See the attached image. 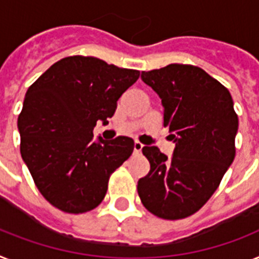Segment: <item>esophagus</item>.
Segmentation results:
<instances>
[{
  "instance_id": "esophagus-1",
  "label": "esophagus",
  "mask_w": 259,
  "mask_h": 259,
  "mask_svg": "<svg viewBox=\"0 0 259 259\" xmlns=\"http://www.w3.org/2000/svg\"><path fill=\"white\" fill-rule=\"evenodd\" d=\"M143 147H144V145H143L140 142H135V144H134L135 153H140V152H142Z\"/></svg>"
}]
</instances>
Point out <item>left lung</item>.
Returning a JSON list of instances; mask_svg holds the SVG:
<instances>
[{
    "label": "left lung",
    "mask_w": 259,
    "mask_h": 259,
    "mask_svg": "<svg viewBox=\"0 0 259 259\" xmlns=\"http://www.w3.org/2000/svg\"><path fill=\"white\" fill-rule=\"evenodd\" d=\"M142 80L160 96L176 147L170 159L157 147H143L151 169L139 180V197L160 219H185L204 206L234 160L238 116L232 95L191 65L143 71Z\"/></svg>",
    "instance_id": "left-lung-1"
}]
</instances>
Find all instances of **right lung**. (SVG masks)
Returning <instances> with one entry per match:
<instances>
[{
	"label": "right lung",
	"mask_w": 259,
	"mask_h": 259,
	"mask_svg": "<svg viewBox=\"0 0 259 259\" xmlns=\"http://www.w3.org/2000/svg\"><path fill=\"white\" fill-rule=\"evenodd\" d=\"M138 70L94 57L63 58L29 87L21 114V156L38 191L66 213H84L103 201L111 173L134 151V140L94 139L96 121L108 124Z\"/></svg>",
	"instance_id": "add662e5"
}]
</instances>
